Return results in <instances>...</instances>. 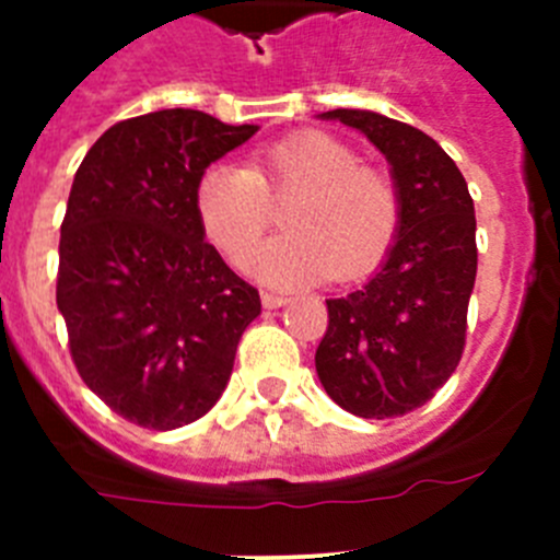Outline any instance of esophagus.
I'll return each mask as SVG.
<instances>
[{
  "mask_svg": "<svg viewBox=\"0 0 560 560\" xmlns=\"http://www.w3.org/2000/svg\"><path fill=\"white\" fill-rule=\"evenodd\" d=\"M260 303H264V308H283L289 300H285L283 294H275V291H264V294H260Z\"/></svg>",
  "mask_w": 560,
  "mask_h": 560,
  "instance_id": "34e87169",
  "label": "esophagus"
}]
</instances>
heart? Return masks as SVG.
Returning a JSON list of instances; mask_svg holds the SVG:
<instances>
[{"instance_id": "heart-1", "label": "heart", "mask_w": 560, "mask_h": 560, "mask_svg": "<svg viewBox=\"0 0 560 560\" xmlns=\"http://www.w3.org/2000/svg\"><path fill=\"white\" fill-rule=\"evenodd\" d=\"M289 235L275 237L252 260L264 283L296 289L323 280H355L373 271L400 224L398 187L387 173L359 165V153L323 131H303L255 153L252 167L219 162L196 185V215L215 249L244 264L271 221V206Z\"/></svg>"}]
</instances>
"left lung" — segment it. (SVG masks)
I'll use <instances>...</instances> for the list:
<instances>
[{"label":"left lung","instance_id":"1","mask_svg":"<svg viewBox=\"0 0 560 560\" xmlns=\"http://www.w3.org/2000/svg\"><path fill=\"white\" fill-rule=\"evenodd\" d=\"M355 128L389 162L400 224L361 289L328 303L316 375L341 409L400 418L457 370L477 280V219L463 173L429 133L368 108L319 114Z\"/></svg>","mask_w":560,"mask_h":560}]
</instances>
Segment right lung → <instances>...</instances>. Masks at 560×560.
<instances>
[{
  "label": "right lung",
  "instance_id": "obj_1",
  "mask_svg": "<svg viewBox=\"0 0 560 560\" xmlns=\"http://www.w3.org/2000/svg\"><path fill=\"white\" fill-rule=\"evenodd\" d=\"M257 126L162 108L108 128L69 190L56 303L83 384L142 429L215 407L260 294L205 241L201 173Z\"/></svg>",
  "mask_w": 560,
  "mask_h": 560
}]
</instances>
